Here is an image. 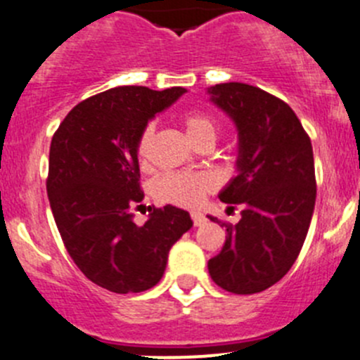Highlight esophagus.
I'll return each instance as SVG.
<instances>
[{
    "mask_svg": "<svg viewBox=\"0 0 360 360\" xmlns=\"http://www.w3.org/2000/svg\"><path fill=\"white\" fill-rule=\"evenodd\" d=\"M191 219H193L195 226H200V225H204V223H205V216L202 214V212H198V211L191 212Z\"/></svg>",
    "mask_w": 360,
    "mask_h": 360,
    "instance_id": "1",
    "label": "esophagus"
}]
</instances>
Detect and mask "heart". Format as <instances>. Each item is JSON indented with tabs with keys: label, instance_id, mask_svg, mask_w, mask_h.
Masks as SVG:
<instances>
[{
	"label": "heart",
	"instance_id": "heart-1",
	"mask_svg": "<svg viewBox=\"0 0 360 360\" xmlns=\"http://www.w3.org/2000/svg\"><path fill=\"white\" fill-rule=\"evenodd\" d=\"M183 127L188 139L198 146L200 142H214L218 137V124L211 116L202 112H188L183 116ZM155 127L148 124L137 141V156L142 163L149 160ZM214 177L207 172H167L155 181V197L162 202L195 207L214 188Z\"/></svg>",
	"mask_w": 360,
	"mask_h": 360
}]
</instances>
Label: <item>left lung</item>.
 I'll return each mask as SVG.
<instances>
[{
	"label": "left lung",
	"mask_w": 360,
	"mask_h": 360,
	"mask_svg": "<svg viewBox=\"0 0 360 360\" xmlns=\"http://www.w3.org/2000/svg\"><path fill=\"white\" fill-rule=\"evenodd\" d=\"M207 93L237 128V176L218 197L244 207L239 223L225 225L209 274L223 290L258 294L290 271L308 236L316 198L311 141L294 110L260 87L226 82Z\"/></svg>",
	"instance_id": "obj_1"
}]
</instances>
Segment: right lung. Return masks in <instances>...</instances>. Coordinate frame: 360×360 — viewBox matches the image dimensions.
Segmentation results:
<instances>
[{
  "label": "right lung",
  "mask_w": 360,
  "mask_h": 360,
  "mask_svg": "<svg viewBox=\"0 0 360 360\" xmlns=\"http://www.w3.org/2000/svg\"><path fill=\"white\" fill-rule=\"evenodd\" d=\"M184 87L121 86L84 100L59 124L49 153L47 195L66 251L87 280L116 294L155 287L169 251L193 226L190 212L165 205L139 226L137 141Z\"/></svg>",
  "instance_id": "add662e5"
}]
</instances>
